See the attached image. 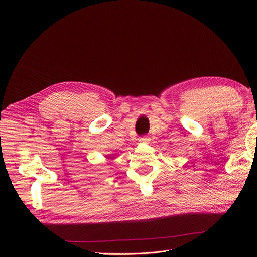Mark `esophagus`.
<instances>
[{
	"mask_svg": "<svg viewBox=\"0 0 257 257\" xmlns=\"http://www.w3.org/2000/svg\"><path fill=\"white\" fill-rule=\"evenodd\" d=\"M150 140L151 139L148 137V136H144V137H140V139H139L141 144H149Z\"/></svg>",
	"mask_w": 257,
	"mask_h": 257,
	"instance_id": "esophagus-1",
	"label": "esophagus"
}]
</instances>
